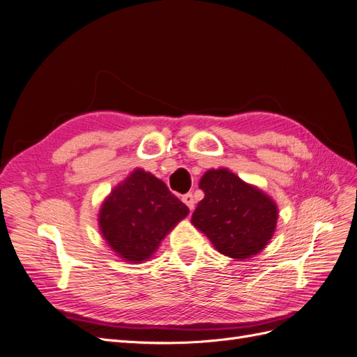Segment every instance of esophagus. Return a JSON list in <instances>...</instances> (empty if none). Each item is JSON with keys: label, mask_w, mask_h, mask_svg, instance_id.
<instances>
[{"label": "esophagus", "mask_w": 357, "mask_h": 357, "mask_svg": "<svg viewBox=\"0 0 357 357\" xmlns=\"http://www.w3.org/2000/svg\"><path fill=\"white\" fill-rule=\"evenodd\" d=\"M181 201L188 205L190 211H192L193 208H195V199H193L192 193H186V195H183V197H181Z\"/></svg>", "instance_id": "esophagus-1"}]
</instances>
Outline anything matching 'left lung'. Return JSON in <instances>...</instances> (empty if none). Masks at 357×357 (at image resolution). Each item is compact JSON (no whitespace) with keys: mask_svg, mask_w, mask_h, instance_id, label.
Returning a JSON list of instances; mask_svg holds the SVG:
<instances>
[{"mask_svg":"<svg viewBox=\"0 0 357 357\" xmlns=\"http://www.w3.org/2000/svg\"><path fill=\"white\" fill-rule=\"evenodd\" d=\"M204 199L192 214V225L219 253L244 261L261 253L277 228L275 201L228 168L208 169L199 180Z\"/></svg>","mask_w":357,"mask_h":357,"instance_id":"8db88e82","label":"left lung"}]
</instances>
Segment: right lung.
Segmentation results:
<instances>
[{
	"label": "right lung",
	"mask_w": 357,
	"mask_h": 357,
	"mask_svg": "<svg viewBox=\"0 0 357 357\" xmlns=\"http://www.w3.org/2000/svg\"><path fill=\"white\" fill-rule=\"evenodd\" d=\"M188 214L189 208L164 181L135 168L102 201L98 226L119 257L129 264H143Z\"/></svg>",
	"instance_id": "right-lung-1"
}]
</instances>
